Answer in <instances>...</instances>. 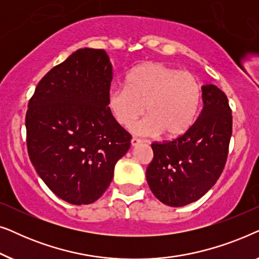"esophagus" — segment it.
I'll return each mask as SVG.
<instances>
[{
	"instance_id": "obj_1",
	"label": "esophagus",
	"mask_w": 259,
	"mask_h": 259,
	"mask_svg": "<svg viewBox=\"0 0 259 259\" xmlns=\"http://www.w3.org/2000/svg\"><path fill=\"white\" fill-rule=\"evenodd\" d=\"M131 144H132V146H138V145L141 144V139H139V138L133 137L132 140H131Z\"/></svg>"
}]
</instances>
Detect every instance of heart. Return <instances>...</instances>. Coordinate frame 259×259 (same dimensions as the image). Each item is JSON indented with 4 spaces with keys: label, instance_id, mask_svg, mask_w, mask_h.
Masks as SVG:
<instances>
[{
    "label": "heart",
    "instance_id": "b5f03b06",
    "mask_svg": "<svg viewBox=\"0 0 259 259\" xmlns=\"http://www.w3.org/2000/svg\"><path fill=\"white\" fill-rule=\"evenodd\" d=\"M201 102L197 77L161 62L138 66L128 74L126 86L113 87L107 104L116 122L128 128L146 111L147 118L134 127L143 136L161 133L183 136L192 126Z\"/></svg>",
    "mask_w": 259,
    "mask_h": 259
}]
</instances>
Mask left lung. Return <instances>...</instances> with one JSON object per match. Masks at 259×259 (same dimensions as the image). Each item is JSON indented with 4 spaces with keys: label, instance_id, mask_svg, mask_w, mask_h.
<instances>
[{
    "label": "left lung",
    "instance_id": "8db88e82",
    "mask_svg": "<svg viewBox=\"0 0 259 259\" xmlns=\"http://www.w3.org/2000/svg\"><path fill=\"white\" fill-rule=\"evenodd\" d=\"M203 102L198 119L183 136L151 145L153 159L146 169L148 186L168 206H184L199 199L225 167L232 134L228 97L214 84H206Z\"/></svg>",
    "mask_w": 259,
    "mask_h": 259
}]
</instances>
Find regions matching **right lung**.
Instances as JSON below:
<instances>
[{"mask_svg":"<svg viewBox=\"0 0 259 259\" xmlns=\"http://www.w3.org/2000/svg\"><path fill=\"white\" fill-rule=\"evenodd\" d=\"M112 65L104 49L83 48L37 83L26 114L35 171L67 203H94L111 184L131 134L108 108Z\"/></svg>","mask_w":259,"mask_h":259,"instance_id":"add662e5","label":"right lung"}]
</instances>
